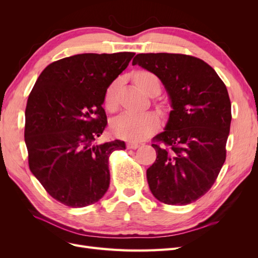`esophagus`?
<instances>
[{"label":"esophagus","instance_id":"1","mask_svg":"<svg viewBox=\"0 0 258 258\" xmlns=\"http://www.w3.org/2000/svg\"><path fill=\"white\" fill-rule=\"evenodd\" d=\"M127 147L129 148V150H137V148L140 147V144L136 143V142H129V143H127Z\"/></svg>","mask_w":258,"mask_h":258}]
</instances>
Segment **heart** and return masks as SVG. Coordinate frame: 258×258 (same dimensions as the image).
<instances>
[{"label": "heart", "mask_w": 258, "mask_h": 258, "mask_svg": "<svg viewBox=\"0 0 258 258\" xmlns=\"http://www.w3.org/2000/svg\"><path fill=\"white\" fill-rule=\"evenodd\" d=\"M135 81L137 85L146 93L155 90H160L158 77L150 71H139L135 74ZM118 81L113 82L105 90L104 103L107 110L115 111L116 103V88ZM159 126V119L157 115L152 112L145 113H131L126 112L116 117L111 122L112 134L127 141H140L151 136L153 132L157 130Z\"/></svg>", "instance_id": "b5f03b06"}]
</instances>
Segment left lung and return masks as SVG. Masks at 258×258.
Returning <instances> with one entry per match:
<instances>
[{
	"label": "left lung",
	"mask_w": 258,
	"mask_h": 258,
	"mask_svg": "<svg viewBox=\"0 0 258 258\" xmlns=\"http://www.w3.org/2000/svg\"><path fill=\"white\" fill-rule=\"evenodd\" d=\"M157 75L171 105L166 130L153 138L157 158L147 169L156 199L185 206L210 190L226 159L231 103L207 62L183 53H139L132 61Z\"/></svg>",
	"instance_id": "8db88e82"
}]
</instances>
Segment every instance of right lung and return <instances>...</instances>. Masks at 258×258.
Wrapping results in <instances>:
<instances>
[{
  "mask_svg": "<svg viewBox=\"0 0 258 258\" xmlns=\"http://www.w3.org/2000/svg\"><path fill=\"white\" fill-rule=\"evenodd\" d=\"M135 52L81 53L52 62L31 90L25 141L31 172L50 196L83 208L99 201L110 186L108 158L123 141L97 144L107 119L105 90Z\"/></svg>",
  "mask_w": 258,
  "mask_h": 258,
  "instance_id": "1",
  "label": "right lung"
}]
</instances>
